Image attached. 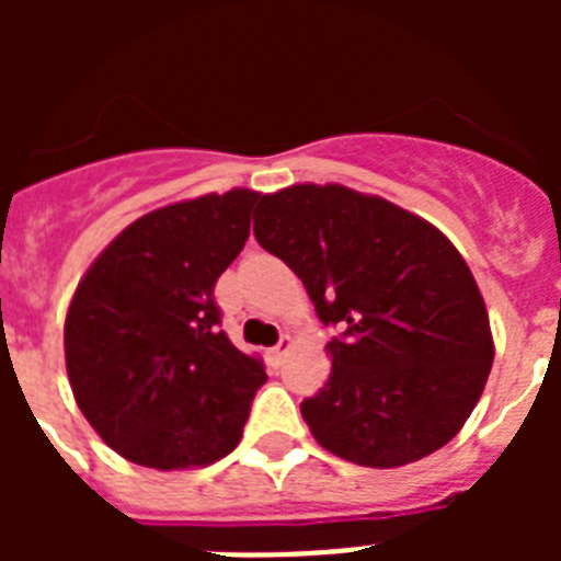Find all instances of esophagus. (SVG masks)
<instances>
[{"instance_id": "34e87169", "label": "esophagus", "mask_w": 561, "mask_h": 561, "mask_svg": "<svg viewBox=\"0 0 561 561\" xmlns=\"http://www.w3.org/2000/svg\"><path fill=\"white\" fill-rule=\"evenodd\" d=\"M289 348H291V340H289V336H284V340L277 342L275 348L270 351V359L275 362V365H280V362H284V356L289 354Z\"/></svg>"}]
</instances>
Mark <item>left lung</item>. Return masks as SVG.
Segmentation results:
<instances>
[{"instance_id": "obj_1", "label": "left lung", "mask_w": 561, "mask_h": 561, "mask_svg": "<svg viewBox=\"0 0 561 561\" xmlns=\"http://www.w3.org/2000/svg\"><path fill=\"white\" fill-rule=\"evenodd\" d=\"M255 241L304 280L331 376L300 404L320 447L374 469L413 463L455 438L494 362L472 272L430 221L342 185L261 196Z\"/></svg>"}]
</instances>
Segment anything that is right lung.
<instances>
[{
	"instance_id": "obj_1",
	"label": "right lung",
	"mask_w": 561,
	"mask_h": 561,
	"mask_svg": "<svg viewBox=\"0 0 561 561\" xmlns=\"http://www.w3.org/2000/svg\"><path fill=\"white\" fill-rule=\"evenodd\" d=\"M252 191L146 213L89 266L64 325L78 408L117 455L148 469L230 455L266 381L221 331L216 280L244 250Z\"/></svg>"
}]
</instances>
